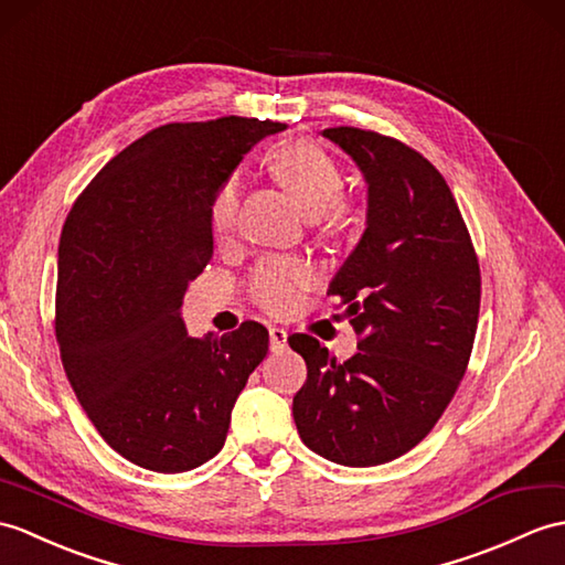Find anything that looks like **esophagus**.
Masks as SVG:
<instances>
[{
	"instance_id": "34e87169",
	"label": "esophagus",
	"mask_w": 565,
	"mask_h": 565,
	"mask_svg": "<svg viewBox=\"0 0 565 565\" xmlns=\"http://www.w3.org/2000/svg\"><path fill=\"white\" fill-rule=\"evenodd\" d=\"M286 330H281V327H269V347L271 351H284L286 349Z\"/></svg>"
}]
</instances>
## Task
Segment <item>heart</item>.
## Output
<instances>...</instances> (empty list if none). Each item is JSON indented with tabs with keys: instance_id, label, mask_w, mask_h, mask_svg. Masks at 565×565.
<instances>
[{
	"instance_id": "heart-1",
	"label": "heart",
	"mask_w": 565,
	"mask_h": 565,
	"mask_svg": "<svg viewBox=\"0 0 565 565\" xmlns=\"http://www.w3.org/2000/svg\"><path fill=\"white\" fill-rule=\"evenodd\" d=\"M274 175L279 178L286 192L294 196L310 218L322 216L330 223H337L342 218L344 209L342 202H339V194L344 190V173L320 143L306 139L286 143V147L274 156ZM241 192V175H228L214 190L212 200H209V228H212L218 241L228 238L235 226H238ZM312 284L315 274L308 265H303V262L267 259L262 262L253 274L250 294L255 298V303L265 308L267 312L284 315L298 306L300 294Z\"/></svg>"
}]
</instances>
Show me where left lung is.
<instances>
[{
	"label": "left lung",
	"mask_w": 565,
	"mask_h": 565,
	"mask_svg": "<svg viewBox=\"0 0 565 565\" xmlns=\"http://www.w3.org/2000/svg\"><path fill=\"white\" fill-rule=\"evenodd\" d=\"M369 185L359 245L330 284L359 351L344 363L294 334L308 380L294 397L298 436L324 460H397L438 424L475 347L481 274L448 182L406 143L371 129L330 127Z\"/></svg>",
	"instance_id": "obj_1"
}]
</instances>
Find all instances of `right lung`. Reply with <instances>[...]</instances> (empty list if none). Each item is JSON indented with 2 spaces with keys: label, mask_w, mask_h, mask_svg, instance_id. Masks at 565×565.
Masks as SVG:
<instances>
[{
  "label": "right lung",
  "mask_w": 565,
  "mask_h": 565,
  "mask_svg": "<svg viewBox=\"0 0 565 565\" xmlns=\"http://www.w3.org/2000/svg\"><path fill=\"white\" fill-rule=\"evenodd\" d=\"M281 129L235 115L156 127L103 166L64 221L55 300L64 373L103 440L143 469L178 475L212 460L267 356L259 322L194 339L180 308L214 255V190Z\"/></svg>",
  "instance_id": "add662e5"
}]
</instances>
